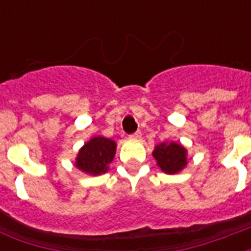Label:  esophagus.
Returning a JSON list of instances; mask_svg holds the SVG:
<instances>
[{"label":"esophagus","instance_id":"esophagus-1","mask_svg":"<svg viewBox=\"0 0 251 251\" xmlns=\"http://www.w3.org/2000/svg\"><path fill=\"white\" fill-rule=\"evenodd\" d=\"M130 137L133 138V139H141V137H142L141 130H138V131H135V133H134V134H131Z\"/></svg>","mask_w":251,"mask_h":251}]
</instances>
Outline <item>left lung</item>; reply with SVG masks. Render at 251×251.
<instances>
[{
  "instance_id": "obj_1",
  "label": "left lung",
  "mask_w": 251,
  "mask_h": 251,
  "mask_svg": "<svg viewBox=\"0 0 251 251\" xmlns=\"http://www.w3.org/2000/svg\"><path fill=\"white\" fill-rule=\"evenodd\" d=\"M157 165L167 175H175L186 167V149L175 142L161 143L155 147L152 152Z\"/></svg>"
}]
</instances>
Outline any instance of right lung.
<instances>
[{
    "instance_id": "add662e5",
    "label": "right lung",
    "mask_w": 251,
    "mask_h": 251,
    "mask_svg": "<svg viewBox=\"0 0 251 251\" xmlns=\"http://www.w3.org/2000/svg\"><path fill=\"white\" fill-rule=\"evenodd\" d=\"M116 142L104 137H94L84 143L75 157V167L87 175L99 176L108 171L113 161Z\"/></svg>"
}]
</instances>
